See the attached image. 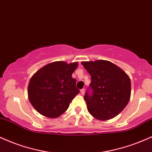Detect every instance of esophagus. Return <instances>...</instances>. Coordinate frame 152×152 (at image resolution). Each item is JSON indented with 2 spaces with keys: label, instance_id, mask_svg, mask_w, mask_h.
Here are the masks:
<instances>
[{
  "label": "esophagus",
  "instance_id": "34e87169",
  "mask_svg": "<svg viewBox=\"0 0 152 152\" xmlns=\"http://www.w3.org/2000/svg\"><path fill=\"white\" fill-rule=\"evenodd\" d=\"M84 94H85V88L81 89V94L84 95Z\"/></svg>",
  "mask_w": 152,
  "mask_h": 152
}]
</instances>
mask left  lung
<instances>
[{
	"label": "left lung",
	"instance_id": "obj_1",
	"mask_svg": "<svg viewBox=\"0 0 152 152\" xmlns=\"http://www.w3.org/2000/svg\"><path fill=\"white\" fill-rule=\"evenodd\" d=\"M81 64L91 78L84 96L89 113L99 120L115 118L127 106L130 98L129 76L108 61H82Z\"/></svg>",
	"mask_w": 152,
	"mask_h": 152
}]
</instances>
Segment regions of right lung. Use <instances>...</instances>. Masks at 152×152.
<instances>
[{
	"label": "right lung",
	"instance_id": "1",
	"mask_svg": "<svg viewBox=\"0 0 152 152\" xmlns=\"http://www.w3.org/2000/svg\"><path fill=\"white\" fill-rule=\"evenodd\" d=\"M77 62L54 61L37 71L31 78L28 97L32 105L40 114L56 118L66 112L69 104L80 92L73 72Z\"/></svg>",
	"mask_w": 152,
	"mask_h": 152
}]
</instances>
